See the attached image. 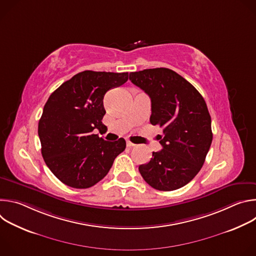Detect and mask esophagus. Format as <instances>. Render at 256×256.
Returning <instances> with one entry per match:
<instances>
[{
	"label": "esophagus",
	"instance_id": "obj_1",
	"mask_svg": "<svg viewBox=\"0 0 256 256\" xmlns=\"http://www.w3.org/2000/svg\"><path fill=\"white\" fill-rule=\"evenodd\" d=\"M134 142H132L130 140H126V147H128V148H132V147H134Z\"/></svg>",
	"mask_w": 256,
	"mask_h": 256
}]
</instances>
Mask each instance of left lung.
I'll return each mask as SVG.
<instances>
[{"instance_id":"left-lung-1","label":"left lung","mask_w":256,"mask_h":256,"mask_svg":"<svg viewBox=\"0 0 256 256\" xmlns=\"http://www.w3.org/2000/svg\"><path fill=\"white\" fill-rule=\"evenodd\" d=\"M130 80L151 98L150 122L162 128L163 149L153 152L138 171L153 188L163 192L186 186L202 167L212 140L210 116L200 92L166 68L130 72Z\"/></svg>"}]
</instances>
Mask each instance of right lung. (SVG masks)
I'll use <instances>...</instances> for the list:
<instances>
[{
    "mask_svg": "<svg viewBox=\"0 0 256 256\" xmlns=\"http://www.w3.org/2000/svg\"><path fill=\"white\" fill-rule=\"evenodd\" d=\"M128 80V72L84 70L62 83L48 99L38 122L42 154L66 186H95L124 151V138L108 142L93 130L104 126L105 93Z\"/></svg>",
    "mask_w": 256,
    "mask_h": 256,
    "instance_id": "obj_1",
    "label": "right lung"
}]
</instances>
